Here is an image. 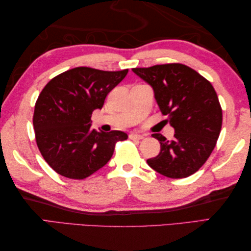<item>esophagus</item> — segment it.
Instances as JSON below:
<instances>
[{"mask_svg":"<svg viewBox=\"0 0 251 251\" xmlns=\"http://www.w3.org/2000/svg\"><path fill=\"white\" fill-rule=\"evenodd\" d=\"M145 138V135L141 134H136V132H132V134L129 135V139H136V140H141Z\"/></svg>","mask_w":251,"mask_h":251,"instance_id":"obj_1","label":"esophagus"}]
</instances>
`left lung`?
Masks as SVG:
<instances>
[{
    "label": "left lung",
    "mask_w": 251,
    "mask_h": 251,
    "mask_svg": "<svg viewBox=\"0 0 251 251\" xmlns=\"http://www.w3.org/2000/svg\"><path fill=\"white\" fill-rule=\"evenodd\" d=\"M132 72L153 88L154 97L175 139L153 134L161 143L157 156L147 163L165 177L179 179L196 173L210 156L219 138L222 110L210 82L181 63L135 68Z\"/></svg>",
    "instance_id": "obj_1"
}]
</instances>
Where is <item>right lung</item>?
I'll list each match as a JSON object with an SVG mask.
<instances>
[{
	"mask_svg": "<svg viewBox=\"0 0 251 251\" xmlns=\"http://www.w3.org/2000/svg\"><path fill=\"white\" fill-rule=\"evenodd\" d=\"M128 69L101 71L71 69L47 83L36 100L33 127L36 145L47 164L63 177L85 179L102 168L113 155L115 143L128 136L90 128L93 111L121 83Z\"/></svg>",
	"mask_w": 251,
	"mask_h": 251,
	"instance_id": "right-lung-1",
	"label": "right lung"
}]
</instances>
